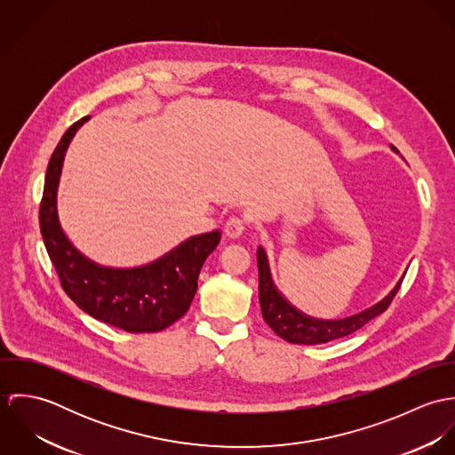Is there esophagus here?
Segmentation results:
<instances>
[{
    "label": "esophagus",
    "instance_id": "1",
    "mask_svg": "<svg viewBox=\"0 0 455 455\" xmlns=\"http://www.w3.org/2000/svg\"><path fill=\"white\" fill-rule=\"evenodd\" d=\"M245 231V220L242 217H231L226 224H224V235L228 238H238L242 233Z\"/></svg>",
    "mask_w": 455,
    "mask_h": 455
}]
</instances>
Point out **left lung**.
Segmentation results:
<instances>
[{
	"label": "left lung",
	"mask_w": 455,
	"mask_h": 455,
	"mask_svg": "<svg viewBox=\"0 0 455 455\" xmlns=\"http://www.w3.org/2000/svg\"><path fill=\"white\" fill-rule=\"evenodd\" d=\"M394 148V147H392ZM395 150V148H394ZM258 267H259V303L262 317L266 324L269 325L280 338H283L289 343L298 345H319L327 343L336 338H343L357 329H361L366 323L375 319L377 315L384 314L389 308L390 301L397 294L403 278L399 283L392 289L389 296L377 303L375 307L368 308L366 312L341 319V321H315L310 317H305L301 312L292 308L282 294L275 289L267 267V259L262 249H258Z\"/></svg>",
	"instance_id": "1"
}]
</instances>
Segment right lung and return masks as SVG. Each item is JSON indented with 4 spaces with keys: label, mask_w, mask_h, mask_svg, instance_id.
<instances>
[{
    "label": "right lung",
    "mask_w": 455,
    "mask_h": 455,
    "mask_svg": "<svg viewBox=\"0 0 455 455\" xmlns=\"http://www.w3.org/2000/svg\"><path fill=\"white\" fill-rule=\"evenodd\" d=\"M87 117L71 124L51 156L40 203V231L61 287L85 314L128 332H157L177 323L191 307L204 259L220 233L197 235L148 266L108 269L80 256L60 226L56 191L66 147Z\"/></svg>",
    "instance_id": "1"
}]
</instances>
